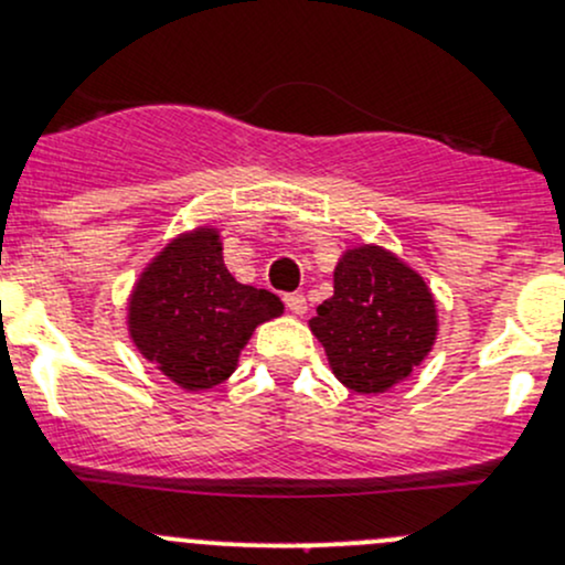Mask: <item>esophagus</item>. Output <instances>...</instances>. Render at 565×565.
I'll return each instance as SVG.
<instances>
[{
	"label": "esophagus",
	"instance_id": "obj_1",
	"mask_svg": "<svg viewBox=\"0 0 565 565\" xmlns=\"http://www.w3.org/2000/svg\"><path fill=\"white\" fill-rule=\"evenodd\" d=\"M284 302H287V308H289V311H292L295 316H302V313L308 311L306 295H302V292H289V295H284Z\"/></svg>",
	"mask_w": 565,
	"mask_h": 565
}]
</instances>
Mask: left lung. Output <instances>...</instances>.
Returning a JSON list of instances; mask_svg holds the SVG:
<instances>
[{
    "mask_svg": "<svg viewBox=\"0 0 565 565\" xmlns=\"http://www.w3.org/2000/svg\"><path fill=\"white\" fill-rule=\"evenodd\" d=\"M308 324L343 386L383 394L429 356L437 340V306L411 265L364 244L340 257L334 295L316 308Z\"/></svg>",
    "mask_w": 565,
    "mask_h": 565,
    "instance_id": "8db88e82",
    "label": "left lung"
}]
</instances>
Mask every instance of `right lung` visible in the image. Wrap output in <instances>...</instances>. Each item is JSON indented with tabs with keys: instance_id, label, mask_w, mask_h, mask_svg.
Segmentation results:
<instances>
[{
	"instance_id": "obj_1",
	"label": "right lung",
	"mask_w": 565,
	"mask_h": 565,
	"mask_svg": "<svg viewBox=\"0 0 565 565\" xmlns=\"http://www.w3.org/2000/svg\"><path fill=\"white\" fill-rule=\"evenodd\" d=\"M281 313L276 295L231 276L216 227H195L139 276L128 300V332L169 381L206 392L233 375L252 332Z\"/></svg>"
}]
</instances>
